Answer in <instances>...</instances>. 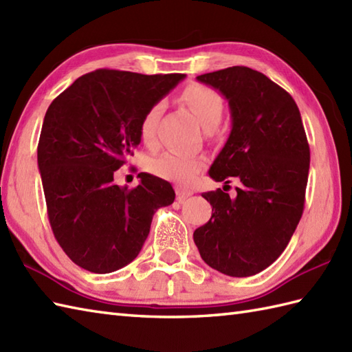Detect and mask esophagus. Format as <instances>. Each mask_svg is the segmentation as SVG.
I'll return each instance as SVG.
<instances>
[{
    "label": "esophagus",
    "mask_w": 352,
    "mask_h": 352,
    "mask_svg": "<svg viewBox=\"0 0 352 352\" xmlns=\"http://www.w3.org/2000/svg\"><path fill=\"white\" fill-rule=\"evenodd\" d=\"M175 192H177L178 201H184L186 198H189L190 195H193V190L186 189V188H183V186H178V188L175 189Z\"/></svg>",
    "instance_id": "obj_1"
}]
</instances>
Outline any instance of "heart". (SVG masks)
Segmentation results:
<instances>
[{"label": "heart", "mask_w": 352, "mask_h": 352, "mask_svg": "<svg viewBox=\"0 0 352 352\" xmlns=\"http://www.w3.org/2000/svg\"><path fill=\"white\" fill-rule=\"evenodd\" d=\"M182 98L206 130L218 126L223 113V101L218 92L203 85H190L184 89ZM162 110L163 104L155 102L140 119L139 133L142 142L148 146L157 144V124H159ZM204 164L203 157L168 151L149 160L148 166L154 175L164 180L189 184L204 169Z\"/></svg>", "instance_id": "1"}]
</instances>
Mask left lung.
Here are the masks:
<instances>
[{
  "mask_svg": "<svg viewBox=\"0 0 352 352\" xmlns=\"http://www.w3.org/2000/svg\"><path fill=\"white\" fill-rule=\"evenodd\" d=\"M197 80L226 96L231 113L230 136L208 175L237 177L242 186L233 199L221 189L203 193L213 213L193 241L216 271L256 275L281 256L302 216L310 148L300 109L283 87L246 66Z\"/></svg>",
  "mask_w": 352,
  "mask_h": 352,
  "instance_id": "obj_1",
  "label": "left lung"
}]
</instances>
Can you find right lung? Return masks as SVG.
I'll return each mask as SVG.
<instances>
[{
    "mask_svg": "<svg viewBox=\"0 0 352 352\" xmlns=\"http://www.w3.org/2000/svg\"><path fill=\"white\" fill-rule=\"evenodd\" d=\"M184 74L96 69L51 102L43 118L37 166L48 218L74 263L95 274L138 257L155 210L174 203L172 186L142 172L138 188L115 184V170L140 144L139 124Z\"/></svg>",
    "mask_w": 352,
    "mask_h": 352,
    "instance_id": "right-lung-1",
    "label": "right lung"
}]
</instances>
